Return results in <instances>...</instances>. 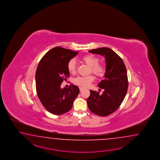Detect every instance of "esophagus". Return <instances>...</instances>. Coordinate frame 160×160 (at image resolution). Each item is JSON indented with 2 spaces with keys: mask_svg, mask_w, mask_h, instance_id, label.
Wrapping results in <instances>:
<instances>
[{
  "mask_svg": "<svg viewBox=\"0 0 160 160\" xmlns=\"http://www.w3.org/2000/svg\"><path fill=\"white\" fill-rule=\"evenodd\" d=\"M79 90H80L81 92H82V91H83L84 90V88H82V87H79Z\"/></svg>",
  "mask_w": 160,
  "mask_h": 160,
  "instance_id": "esophagus-1",
  "label": "esophagus"
}]
</instances>
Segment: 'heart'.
<instances>
[{
    "label": "heart",
    "mask_w": 160,
    "mask_h": 160,
    "mask_svg": "<svg viewBox=\"0 0 160 160\" xmlns=\"http://www.w3.org/2000/svg\"><path fill=\"white\" fill-rule=\"evenodd\" d=\"M81 60L86 64L90 66V72L93 73L97 77H102L105 73L106 68L102 63H99V59L97 57L91 54L86 55L81 58ZM68 69L71 74H75L76 72L77 66L75 59H72L68 63ZM94 77L93 75L78 77L74 80L75 85L82 87H88L94 81Z\"/></svg>",
    "instance_id": "heart-1"
}]
</instances>
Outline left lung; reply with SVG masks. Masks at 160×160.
Segmentation results:
<instances>
[{
  "label": "left lung",
  "mask_w": 160,
  "mask_h": 160,
  "mask_svg": "<svg viewBox=\"0 0 160 160\" xmlns=\"http://www.w3.org/2000/svg\"><path fill=\"white\" fill-rule=\"evenodd\" d=\"M89 52L105 56L106 70L105 78L98 85L104 92L100 94L90 90L87 100L88 109L98 116H109L118 109L126 96L129 85L126 66L122 58L109 48L92 49Z\"/></svg>",
  "instance_id": "left-lung-1"
}]
</instances>
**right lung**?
Returning <instances> with one entry per match:
<instances>
[{
  "mask_svg": "<svg viewBox=\"0 0 160 160\" xmlns=\"http://www.w3.org/2000/svg\"><path fill=\"white\" fill-rule=\"evenodd\" d=\"M77 54V51L55 47L44 55L38 65L35 73L38 97L44 108L52 114L68 112L78 95L77 86L61 88L62 82L70 75L68 63Z\"/></svg>",
  "mask_w": 160,
  "mask_h": 160,
  "instance_id": "obj_1",
  "label": "right lung"
}]
</instances>
